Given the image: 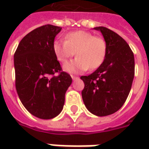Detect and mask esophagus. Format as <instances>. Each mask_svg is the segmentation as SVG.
I'll return each mask as SVG.
<instances>
[{
	"label": "esophagus",
	"mask_w": 149,
	"mask_h": 149,
	"mask_svg": "<svg viewBox=\"0 0 149 149\" xmlns=\"http://www.w3.org/2000/svg\"><path fill=\"white\" fill-rule=\"evenodd\" d=\"M72 79L73 81H76V80H78L79 77H75V76H72Z\"/></svg>",
	"instance_id": "1"
}]
</instances>
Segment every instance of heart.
Wrapping results in <instances>:
<instances>
[{
  "mask_svg": "<svg viewBox=\"0 0 149 149\" xmlns=\"http://www.w3.org/2000/svg\"><path fill=\"white\" fill-rule=\"evenodd\" d=\"M56 58L62 64L76 54L77 58L65 64L64 69L77 73L97 69L103 64L107 55L106 41L91 33L78 30L69 33L65 40H56L52 44Z\"/></svg>",
  "mask_w": 149,
  "mask_h": 149,
  "instance_id": "obj_1",
  "label": "heart"
}]
</instances>
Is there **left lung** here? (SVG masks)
<instances>
[{
    "mask_svg": "<svg viewBox=\"0 0 149 149\" xmlns=\"http://www.w3.org/2000/svg\"><path fill=\"white\" fill-rule=\"evenodd\" d=\"M107 44L104 63L88 76H82V99L87 109L97 116L111 115L125 104L131 90L135 73L133 52L127 42L115 32L96 27Z\"/></svg>",
    "mask_w": 149,
    "mask_h": 149,
    "instance_id": "1",
    "label": "left lung"
}]
</instances>
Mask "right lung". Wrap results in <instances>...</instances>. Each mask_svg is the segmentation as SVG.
I'll list each match as a JSON object with an SVG mask.
<instances>
[{
  "label": "right lung",
  "mask_w": 149,
  "mask_h": 149,
  "mask_svg": "<svg viewBox=\"0 0 149 149\" xmlns=\"http://www.w3.org/2000/svg\"><path fill=\"white\" fill-rule=\"evenodd\" d=\"M61 28L52 24L34 29L21 40L14 54L16 88L24 108L40 119L58 116L72 78L61 72L52 44ZM60 72L57 77H52Z\"/></svg>",
  "instance_id": "add662e5"
}]
</instances>
